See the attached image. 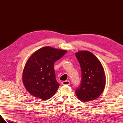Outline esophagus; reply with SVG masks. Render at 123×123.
Masks as SVG:
<instances>
[{
    "label": "esophagus",
    "instance_id": "34e87169",
    "mask_svg": "<svg viewBox=\"0 0 123 123\" xmlns=\"http://www.w3.org/2000/svg\"><path fill=\"white\" fill-rule=\"evenodd\" d=\"M62 85H70V81L68 80L64 81L62 82Z\"/></svg>",
    "mask_w": 123,
    "mask_h": 123
}]
</instances>
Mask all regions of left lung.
<instances>
[{"label":"left lung","mask_w":123,"mask_h":123,"mask_svg":"<svg viewBox=\"0 0 123 123\" xmlns=\"http://www.w3.org/2000/svg\"><path fill=\"white\" fill-rule=\"evenodd\" d=\"M81 70V82L75 90L78 98L87 102L95 100L105 89L106 77L101 62L95 55L88 51L75 53Z\"/></svg>","instance_id":"obj_1"}]
</instances>
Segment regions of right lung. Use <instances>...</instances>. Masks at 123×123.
<instances>
[{
  "instance_id": "right-lung-1",
  "label": "right lung",
  "mask_w": 123,
  "mask_h": 123,
  "mask_svg": "<svg viewBox=\"0 0 123 123\" xmlns=\"http://www.w3.org/2000/svg\"><path fill=\"white\" fill-rule=\"evenodd\" d=\"M66 52V50L45 46L28 58L23 70V82L31 95L48 100L54 95L60 85L55 78L54 63Z\"/></svg>"
}]
</instances>
